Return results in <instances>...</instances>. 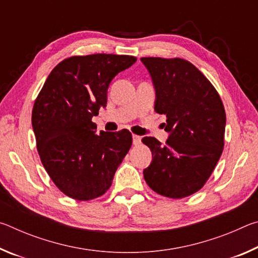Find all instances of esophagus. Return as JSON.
I'll list each match as a JSON object with an SVG mask.
<instances>
[{
	"mask_svg": "<svg viewBox=\"0 0 258 258\" xmlns=\"http://www.w3.org/2000/svg\"><path fill=\"white\" fill-rule=\"evenodd\" d=\"M140 143H141V138H140L139 135H133V145L138 146Z\"/></svg>",
	"mask_w": 258,
	"mask_h": 258,
	"instance_id": "34e87169",
	"label": "esophagus"
}]
</instances>
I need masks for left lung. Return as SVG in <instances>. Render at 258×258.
I'll list each match as a JSON object with an SVG mask.
<instances>
[{
    "instance_id": "1",
    "label": "left lung",
    "mask_w": 258,
    "mask_h": 258,
    "mask_svg": "<svg viewBox=\"0 0 258 258\" xmlns=\"http://www.w3.org/2000/svg\"><path fill=\"white\" fill-rule=\"evenodd\" d=\"M156 91L155 111L166 115V145L152 137L142 142L152 161L143 176L164 197L180 199L202 189L224 147L225 110L215 87L189 61L141 58Z\"/></svg>"
}]
</instances>
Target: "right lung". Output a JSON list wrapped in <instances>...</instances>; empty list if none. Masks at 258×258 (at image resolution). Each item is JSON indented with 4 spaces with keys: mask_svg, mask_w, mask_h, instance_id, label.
Segmentation results:
<instances>
[{
    "mask_svg": "<svg viewBox=\"0 0 258 258\" xmlns=\"http://www.w3.org/2000/svg\"><path fill=\"white\" fill-rule=\"evenodd\" d=\"M132 55L90 54L56 64L35 100L32 125L41 161L54 184L76 200H91L110 187L132 146L128 130L97 133L92 117L107 104L117 74Z\"/></svg>",
    "mask_w": 258,
    "mask_h": 258,
    "instance_id": "add662e5",
    "label": "right lung"
}]
</instances>
